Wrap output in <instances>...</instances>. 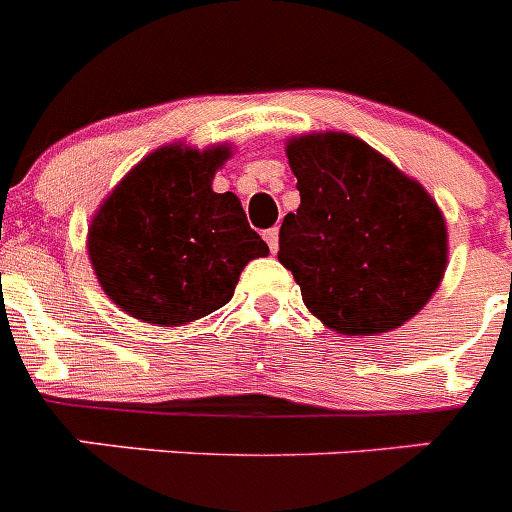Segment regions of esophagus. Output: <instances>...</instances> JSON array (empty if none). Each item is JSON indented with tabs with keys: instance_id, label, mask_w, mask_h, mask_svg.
<instances>
[{
	"instance_id": "esophagus-1",
	"label": "esophagus",
	"mask_w": 512,
	"mask_h": 512,
	"mask_svg": "<svg viewBox=\"0 0 512 512\" xmlns=\"http://www.w3.org/2000/svg\"><path fill=\"white\" fill-rule=\"evenodd\" d=\"M264 241L269 243V251L271 253H277V248H279V228L264 230Z\"/></svg>"
}]
</instances>
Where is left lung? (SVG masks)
Here are the masks:
<instances>
[{
  "mask_svg": "<svg viewBox=\"0 0 512 512\" xmlns=\"http://www.w3.org/2000/svg\"><path fill=\"white\" fill-rule=\"evenodd\" d=\"M300 207L279 228V261L315 318L343 336L387 333L431 300L446 223L423 187L346 133L289 140Z\"/></svg>",
  "mask_w": 512,
  "mask_h": 512,
  "instance_id": "8db88e82",
  "label": "left lung"
}]
</instances>
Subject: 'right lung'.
Instances as JSON below:
<instances>
[{
    "mask_svg": "<svg viewBox=\"0 0 512 512\" xmlns=\"http://www.w3.org/2000/svg\"><path fill=\"white\" fill-rule=\"evenodd\" d=\"M230 151L166 146L143 158L89 228L94 274L138 320L182 325L230 302L243 266L269 253L233 192H212Z\"/></svg>",
    "mask_w": 512,
    "mask_h": 512,
    "instance_id": "1",
    "label": "right lung"
}]
</instances>
